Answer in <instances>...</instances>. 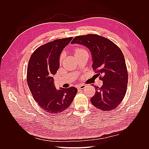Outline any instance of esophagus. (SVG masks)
Returning a JSON list of instances; mask_svg holds the SVG:
<instances>
[{
    "label": "esophagus",
    "mask_w": 149,
    "mask_h": 149,
    "mask_svg": "<svg viewBox=\"0 0 149 149\" xmlns=\"http://www.w3.org/2000/svg\"><path fill=\"white\" fill-rule=\"evenodd\" d=\"M85 87H86V85H78V89H84Z\"/></svg>",
    "instance_id": "esophagus-1"
}]
</instances>
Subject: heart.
<instances>
[{"label":"heart","instance_id":"1","mask_svg":"<svg viewBox=\"0 0 149 149\" xmlns=\"http://www.w3.org/2000/svg\"><path fill=\"white\" fill-rule=\"evenodd\" d=\"M86 52V51H85L84 49H82V48H77V49H76L75 50V56H76L77 55L80 54H81V53H84V52ZM64 57V53H63L61 54L60 57V62H61V61H63Z\"/></svg>","mask_w":149,"mask_h":149}]
</instances>
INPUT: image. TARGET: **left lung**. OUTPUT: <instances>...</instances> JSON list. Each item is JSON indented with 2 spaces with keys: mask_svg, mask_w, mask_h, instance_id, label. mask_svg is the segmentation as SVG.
Wrapping results in <instances>:
<instances>
[{
  "mask_svg": "<svg viewBox=\"0 0 149 149\" xmlns=\"http://www.w3.org/2000/svg\"><path fill=\"white\" fill-rule=\"evenodd\" d=\"M86 47L92 56V68L103 77L101 88L95 87L92 104L103 110L115 109L123 101L127 91L128 72L124 54L110 40L94 34L76 36L71 42Z\"/></svg>",
  "mask_w": 149,
  "mask_h": 149,
  "instance_id": "left-lung-1",
  "label": "left lung"
}]
</instances>
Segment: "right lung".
Listing matches in <instances>:
<instances>
[{
  "instance_id": "add662e5",
  "label": "right lung",
  "mask_w": 149,
  "mask_h": 149,
  "mask_svg": "<svg viewBox=\"0 0 149 149\" xmlns=\"http://www.w3.org/2000/svg\"><path fill=\"white\" fill-rule=\"evenodd\" d=\"M72 37L59 39L39 47L31 55L27 82L34 100L47 113L57 114L72 103L78 91L75 87L56 89L53 75L60 67V56Z\"/></svg>"
}]
</instances>
